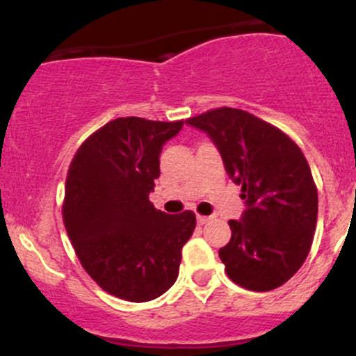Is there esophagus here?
I'll use <instances>...</instances> for the list:
<instances>
[{"label":"esophagus","instance_id":"esophagus-1","mask_svg":"<svg viewBox=\"0 0 356 356\" xmlns=\"http://www.w3.org/2000/svg\"><path fill=\"white\" fill-rule=\"evenodd\" d=\"M209 220H211V218H207V216H197L199 224H206V222H209Z\"/></svg>","mask_w":356,"mask_h":356}]
</instances>
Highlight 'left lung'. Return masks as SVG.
Masks as SVG:
<instances>
[{
	"label": "left lung",
	"instance_id": "8db88e82",
	"mask_svg": "<svg viewBox=\"0 0 356 356\" xmlns=\"http://www.w3.org/2000/svg\"><path fill=\"white\" fill-rule=\"evenodd\" d=\"M186 122L212 138L246 199L241 220H229L231 241L219 249L227 276L251 291L280 288L303 266L316 229L308 161L283 130L244 110L220 107Z\"/></svg>",
	"mask_w": 356,
	"mask_h": 356
}]
</instances>
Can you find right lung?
<instances>
[{
	"label": "right lung",
	"instance_id": "1",
	"mask_svg": "<svg viewBox=\"0 0 356 356\" xmlns=\"http://www.w3.org/2000/svg\"><path fill=\"white\" fill-rule=\"evenodd\" d=\"M184 120L120 117L73 155L61 207L81 266L108 295L144 303L175 283L195 214L169 216L149 201L161 175L162 145Z\"/></svg>",
	"mask_w": 356,
	"mask_h": 356
}]
</instances>
